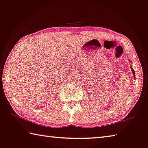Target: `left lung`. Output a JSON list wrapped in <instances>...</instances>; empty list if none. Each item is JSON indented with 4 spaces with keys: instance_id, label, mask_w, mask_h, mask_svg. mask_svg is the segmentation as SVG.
<instances>
[{
    "instance_id": "obj_1",
    "label": "left lung",
    "mask_w": 148,
    "mask_h": 148,
    "mask_svg": "<svg viewBox=\"0 0 148 148\" xmlns=\"http://www.w3.org/2000/svg\"><path fill=\"white\" fill-rule=\"evenodd\" d=\"M131 70H132V73H133V75H134V78H136V73H135V71H134V70L133 69V68H132V66H131Z\"/></svg>"
}]
</instances>
